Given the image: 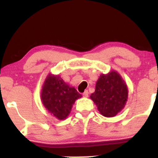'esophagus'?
Returning <instances> with one entry per match:
<instances>
[{
  "label": "esophagus",
  "mask_w": 158,
  "mask_h": 158,
  "mask_svg": "<svg viewBox=\"0 0 158 158\" xmlns=\"http://www.w3.org/2000/svg\"><path fill=\"white\" fill-rule=\"evenodd\" d=\"M88 94H89V93H88V90H85L84 91V93H83V96H84L85 97H88Z\"/></svg>",
  "instance_id": "1"
}]
</instances>
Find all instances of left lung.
<instances>
[{
  "mask_svg": "<svg viewBox=\"0 0 158 158\" xmlns=\"http://www.w3.org/2000/svg\"><path fill=\"white\" fill-rule=\"evenodd\" d=\"M128 88L117 71L101 74L96 83L95 92L90 95L99 113L106 117L117 115L126 106Z\"/></svg>",
  "mask_w": 158,
  "mask_h": 158,
  "instance_id": "left-lung-1",
  "label": "left lung"
}]
</instances>
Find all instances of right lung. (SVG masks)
Here are the masks:
<instances>
[{
	"label": "right lung",
	"mask_w": 158,
	"mask_h": 158,
	"mask_svg": "<svg viewBox=\"0 0 158 158\" xmlns=\"http://www.w3.org/2000/svg\"><path fill=\"white\" fill-rule=\"evenodd\" d=\"M81 95L64 82L59 75L49 74L41 92L42 104L57 119L62 120L70 113L73 105Z\"/></svg>",
	"instance_id": "1"
}]
</instances>
